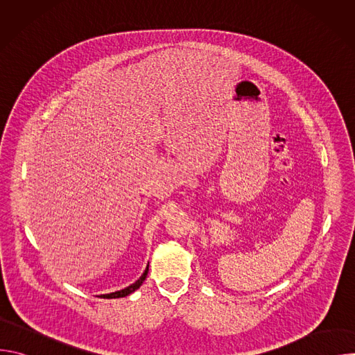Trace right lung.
<instances>
[{
	"instance_id": "right-lung-1",
	"label": "right lung",
	"mask_w": 355,
	"mask_h": 355,
	"mask_svg": "<svg viewBox=\"0 0 355 355\" xmlns=\"http://www.w3.org/2000/svg\"><path fill=\"white\" fill-rule=\"evenodd\" d=\"M147 272H148V264H147V267H146V270H144V272L141 274V277L135 282V284H132V285H129V286H126L125 289H121V291H116V292H112V293H105V295H99V297H105V299H114V297H125V296H128V295H130L132 292H135L136 289H139L140 288V285L143 284V281L146 279V277H147Z\"/></svg>"
}]
</instances>
